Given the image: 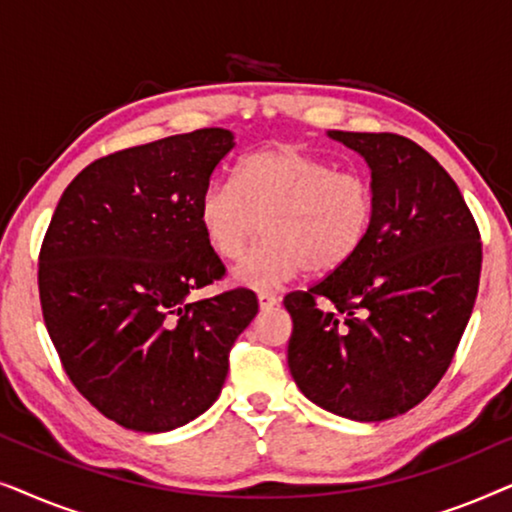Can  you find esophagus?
Here are the masks:
<instances>
[{"label": "esophagus", "mask_w": 512, "mask_h": 512, "mask_svg": "<svg viewBox=\"0 0 512 512\" xmlns=\"http://www.w3.org/2000/svg\"><path fill=\"white\" fill-rule=\"evenodd\" d=\"M258 305H261V310H270V307L279 305V296H275V293L270 291H261L258 293Z\"/></svg>", "instance_id": "esophagus-1"}]
</instances>
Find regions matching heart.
Here are the masks:
<instances>
[{
    "label": "heart",
    "mask_w": 512,
    "mask_h": 512,
    "mask_svg": "<svg viewBox=\"0 0 512 512\" xmlns=\"http://www.w3.org/2000/svg\"><path fill=\"white\" fill-rule=\"evenodd\" d=\"M375 216L366 177L340 172L326 158L277 144L235 165L233 184L214 181L198 202V223L209 249L237 261L258 233L265 240L235 268L251 289H272L300 270L328 275L359 254Z\"/></svg>",
    "instance_id": "obj_1"
}]
</instances>
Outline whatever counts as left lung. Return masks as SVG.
Here are the masks:
<instances>
[{"label": "left lung", "mask_w": 512, "mask_h": 512, "mask_svg": "<svg viewBox=\"0 0 512 512\" xmlns=\"http://www.w3.org/2000/svg\"><path fill=\"white\" fill-rule=\"evenodd\" d=\"M328 137L368 163L375 216L352 261L284 298L289 370L319 408L382 422L422 403L450 368L478 296L480 230L450 174L412 139Z\"/></svg>", "instance_id": "1"}]
</instances>
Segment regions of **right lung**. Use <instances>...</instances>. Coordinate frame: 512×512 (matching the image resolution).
Instances as JSON below:
<instances>
[{"instance_id":"1","label":"right lung","mask_w":512,"mask_h":512,"mask_svg":"<svg viewBox=\"0 0 512 512\" xmlns=\"http://www.w3.org/2000/svg\"><path fill=\"white\" fill-rule=\"evenodd\" d=\"M233 146L230 130L202 128L95 160L65 188L46 230L48 335L81 396L125 429L163 433L202 415L258 312L249 289L188 300L226 275L198 202Z\"/></svg>"}]
</instances>
